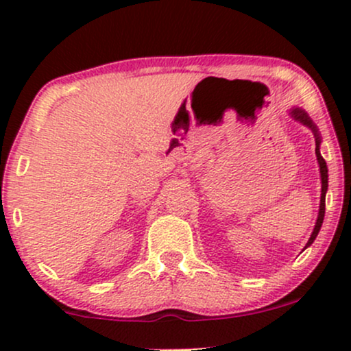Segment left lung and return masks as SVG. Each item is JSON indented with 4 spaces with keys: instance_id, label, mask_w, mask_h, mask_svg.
I'll return each mask as SVG.
<instances>
[{
    "instance_id": "obj_1",
    "label": "left lung",
    "mask_w": 351,
    "mask_h": 351,
    "mask_svg": "<svg viewBox=\"0 0 351 351\" xmlns=\"http://www.w3.org/2000/svg\"><path fill=\"white\" fill-rule=\"evenodd\" d=\"M291 115L293 117V119L297 120V122L304 123L305 127H308L310 130L313 132V135H315V155H317L318 167H320V183H322L320 206H318V216H317L315 228H313L312 234H310L307 244H305V247H304V249H307L308 245H312L313 241H315V237L318 236V231H320V228H322V223H324V216H325V195H327V189H328V168H327V163H325L324 156L320 155V143H322V138H320V135H318L317 125L312 122V119H310L307 112L302 110V108H299V107L291 108Z\"/></svg>"
}]
</instances>
